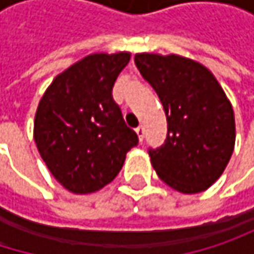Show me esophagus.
<instances>
[{
	"instance_id": "34e87169",
	"label": "esophagus",
	"mask_w": 254,
	"mask_h": 254,
	"mask_svg": "<svg viewBox=\"0 0 254 254\" xmlns=\"http://www.w3.org/2000/svg\"><path fill=\"white\" fill-rule=\"evenodd\" d=\"M135 132H136V135H138V139L142 142V139H144V127H138L135 129Z\"/></svg>"
}]
</instances>
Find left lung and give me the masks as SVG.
<instances>
[{"label": "left lung", "mask_w": 254, "mask_h": 254, "mask_svg": "<svg viewBox=\"0 0 254 254\" xmlns=\"http://www.w3.org/2000/svg\"><path fill=\"white\" fill-rule=\"evenodd\" d=\"M142 77L166 113L165 144L148 150L159 178L184 194H197L224 174L235 145L234 110L203 64L177 54H135Z\"/></svg>", "instance_id": "obj_1"}]
</instances>
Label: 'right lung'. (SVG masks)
<instances>
[{"mask_svg":"<svg viewBox=\"0 0 254 254\" xmlns=\"http://www.w3.org/2000/svg\"><path fill=\"white\" fill-rule=\"evenodd\" d=\"M129 59V53L89 54L54 77L38 104V151L70 192L89 194L106 187L138 144L112 95Z\"/></svg>","mask_w":254,"mask_h":254,"instance_id":"add662e5","label":"right lung"}]
</instances>
